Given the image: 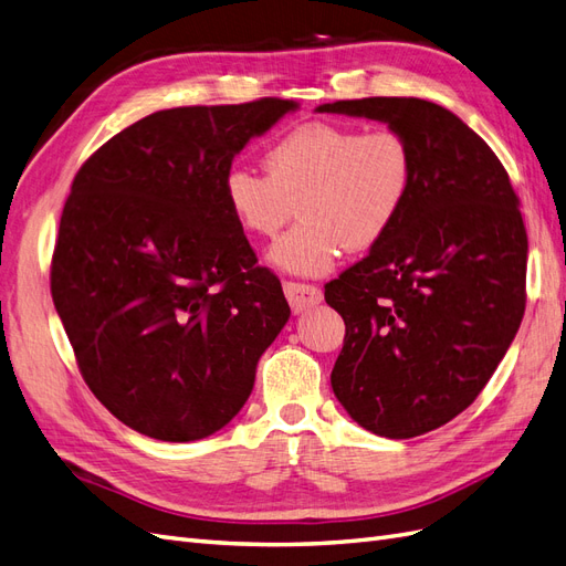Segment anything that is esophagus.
<instances>
[{"label":"esophagus","instance_id":"1","mask_svg":"<svg viewBox=\"0 0 566 566\" xmlns=\"http://www.w3.org/2000/svg\"><path fill=\"white\" fill-rule=\"evenodd\" d=\"M283 293H285V297L290 302V310H293L295 314L312 310V306H316L323 300L321 290L316 285L297 283V281H285L283 283Z\"/></svg>","mask_w":566,"mask_h":566}]
</instances>
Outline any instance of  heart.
<instances>
[{
	"label": "heart",
	"instance_id": "heart-1",
	"mask_svg": "<svg viewBox=\"0 0 566 566\" xmlns=\"http://www.w3.org/2000/svg\"><path fill=\"white\" fill-rule=\"evenodd\" d=\"M264 172L231 167L221 184L238 229L273 238L271 262L293 273L331 271L339 256L382 243L416 184V158L397 129L361 132L335 123H306L264 150Z\"/></svg>",
	"mask_w": 566,
	"mask_h": 566
}]
</instances>
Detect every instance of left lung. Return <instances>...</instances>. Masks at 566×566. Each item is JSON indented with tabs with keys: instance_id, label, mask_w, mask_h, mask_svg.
<instances>
[{
	"instance_id": "1",
	"label": "left lung",
	"mask_w": 566,
	"mask_h": 566,
	"mask_svg": "<svg viewBox=\"0 0 566 566\" xmlns=\"http://www.w3.org/2000/svg\"><path fill=\"white\" fill-rule=\"evenodd\" d=\"M316 111L380 119L413 148L416 184L399 221L325 283V302L345 318L331 373L337 401L373 434L420 437L479 397L520 331V198L482 136L432 101L370 96Z\"/></svg>"
}]
</instances>
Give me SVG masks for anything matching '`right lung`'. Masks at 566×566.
Segmentation results:
<instances>
[{
  "mask_svg": "<svg viewBox=\"0 0 566 566\" xmlns=\"http://www.w3.org/2000/svg\"><path fill=\"white\" fill-rule=\"evenodd\" d=\"M295 108L266 96L158 111L75 175L51 297L84 382L132 430L196 441L248 401L290 306L221 184L235 153Z\"/></svg>",
  "mask_w": 566,
  "mask_h": 566,
  "instance_id": "1",
  "label": "right lung"
}]
</instances>
